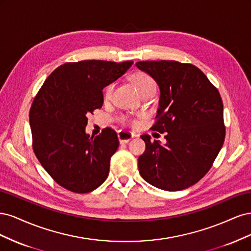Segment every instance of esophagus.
<instances>
[{
    "instance_id": "1",
    "label": "esophagus",
    "mask_w": 251,
    "mask_h": 251,
    "mask_svg": "<svg viewBox=\"0 0 251 251\" xmlns=\"http://www.w3.org/2000/svg\"><path fill=\"white\" fill-rule=\"evenodd\" d=\"M118 139L120 143H127L132 138H134V134L131 132H126V131H119L117 133Z\"/></svg>"
}]
</instances>
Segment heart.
I'll list each match as a JSON object with an SVG mask.
<instances>
[{"mask_svg": "<svg viewBox=\"0 0 251 251\" xmlns=\"http://www.w3.org/2000/svg\"><path fill=\"white\" fill-rule=\"evenodd\" d=\"M132 82L134 83V86L136 87V89L138 90V92L143 96L146 94H150V93H155V89H156V85L154 79L151 78L149 74L144 73V72H136L132 75L131 77ZM114 90V83H109V85L104 88L103 90V98L104 100H109V98L112 96ZM120 119L123 123H132L135 124V121L131 120L130 117L126 115H123L120 116Z\"/></svg>", "mask_w": 251, "mask_h": 251, "instance_id": "obj_1", "label": "heart"}]
</instances>
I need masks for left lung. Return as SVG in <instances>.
Returning <instances> with one entry per match:
<instances>
[{
	"label": "left lung",
	"mask_w": 251,
	"mask_h": 251,
	"mask_svg": "<svg viewBox=\"0 0 251 251\" xmlns=\"http://www.w3.org/2000/svg\"><path fill=\"white\" fill-rule=\"evenodd\" d=\"M160 89L156 123L165 144L142 135L146 151L138 158L141 177L155 187L175 192L202 179L225 139L223 102L218 89L199 68L176 60L136 63Z\"/></svg>",
	"instance_id": "8db88e82"
}]
</instances>
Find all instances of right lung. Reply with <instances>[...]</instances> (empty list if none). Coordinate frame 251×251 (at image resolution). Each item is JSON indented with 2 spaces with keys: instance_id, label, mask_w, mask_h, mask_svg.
I'll return each instance as SVG.
<instances>
[{
  "instance_id": "1",
  "label": "right lung",
  "mask_w": 251,
  "mask_h": 251,
  "mask_svg": "<svg viewBox=\"0 0 251 251\" xmlns=\"http://www.w3.org/2000/svg\"><path fill=\"white\" fill-rule=\"evenodd\" d=\"M132 60H81L57 67L43 83L29 112L34 154L57 184L87 194L107 179L119 146L105 127L90 137L88 117L103 103L102 89L130 69Z\"/></svg>"
}]
</instances>
